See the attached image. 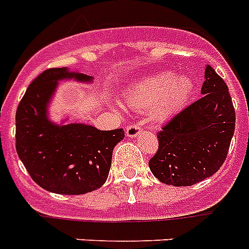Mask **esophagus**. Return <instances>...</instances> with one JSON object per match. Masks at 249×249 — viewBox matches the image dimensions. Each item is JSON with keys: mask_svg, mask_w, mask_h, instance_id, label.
I'll list each match as a JSON object with an SVG mask.
<instances>
[{"mask_svg": "<svg viewBox=\"0 0 249 249\" xmlns=\"http://www.w3.org/2000/svg\"><path fill=\"white\" fill-rule=\"evenodd\" d=\"M141 132V127L137 123H132L130 126H127L126 135L128 137H136Z\"/></svg>", "mask_w": 249, "mask_h": 249, "instance_id": "34e87169", "label": "esophagus"}]
</instances>
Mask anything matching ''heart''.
Returning a JSON list of instances; mask_svg holds the SVG:
<instances>
[{"instance_id": "heart-1", "label": "heart", "mask_w": 249, "mask_h": 249, "mask_svg": "<svg viewBox=\"0 0 249 249\" xmlns=\"http://www.w3.org/2000/svg\"><path fill=\"white\" fill-rule=\"evenodd\" d=\"M193 90L188 75L178 77L172 71L159 73L139 81L130 91L127 100L132 108L148 109L157 104L159 115H170L184 104Z\"/></svg>"}]
</instances>
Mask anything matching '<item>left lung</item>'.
Returning <instances> with one entry per match:
<instances>
[{
    "mask_svg": "<svg viewBox=\"0 0 249 249\" xmlns=\"http://www.w3.org/2000/svg\"><path fill=\"white\" fill-rule=\"evenodd\" d=\"M203 96L175 114L157 132L158 150L149 168L160 182L190 186L216 174L228 157L235 109L225 81L207 65Z\"/></svg>",
    "mask_w": 249,
    "mask_h": 249,
    "instance_id": "obj_1",
    "label": "left lung"
}]
</instances>
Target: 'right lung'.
Listing matches in <instances>:
<instances>
[{"label":"right lung","mask_w":249,"mask_h":249,"mask_svg":"<svg viewBox=\"0 0 249 249\" xmlns=\"http://www.w3.org/2000/svg\"><path fill=\"white\" fill-rule=\"evenodd\" d=\"M92 77L67 68L43 71L32 81L17 109V152L36 184L47 192L79 196L96 190L108 178L113 149L123 140V128L101 131L71 123L56 126L46 108L57 81Z\"/></svg>","instance_id":"obj_1"}]
</instances>
